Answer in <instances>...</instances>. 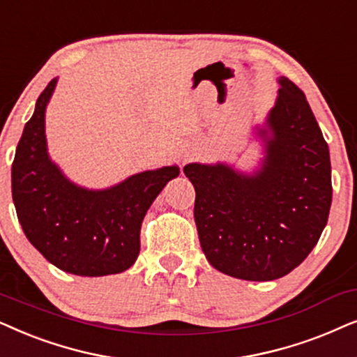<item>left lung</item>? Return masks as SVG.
I'll list each match as a JSON object with an SVG mask.
<instances>
[{
    "mask_svg": "<svg viewBox=\"0 0 357 357\" xmlns=\"http://www.w3.org/2000/svg\"><path fill=\"white\" fill-rule=\"evenodd\" d=\"M274 107L256 127L264 158L253 173L184 166L196 189L194 220L208 263L245 281H274L318 243L331 207L328 144L305 94L281 76Z\"/></svg>",
    "mask_w": 357,
    "mask_h": 357,
    "instance_id": "8db88e82",
    "label": "left lung"
}]
</instances>
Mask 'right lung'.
Wrapping results in <instances>:
<instances>
[{
  "mask_svg": "<svg viewBox=\"0 0 357 357\" xmlns=\"http://www.w3.org/2000/svg\"><path fill=\"white\" fill-rule=\"evenodd\" d=\"M55 86L56 78L37 99L13 161L19 223L34 248L65 273L89 278L122 273L140 253L146 211L179 168L144 171L99 191L76 186L47 151L45 109Z\"/></svg>",
  "mask_w": 357,
  "mask_h": 357,
  "instance_id": "1",
  "label": "right lung"
}]
</instances>
